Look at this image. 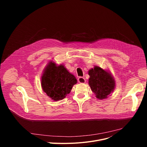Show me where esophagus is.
<instances>
[{"instance_id":"esophagus-1","label":"esophagus","mask_w":147,"mask_h":147,"mask_svg":"<svg viewBox=\"0 0 147 147\" xmlns=\"http://www.w3.org/2000/svg\"><path fill=\"white\" fill-rule=\"evenodd\" d=\"M78 82H80V83L84 84V83L86 82V80H85V78H84V77H80L78 78Z\"/></svg>"}]
</instances>
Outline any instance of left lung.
<instances>
[{
  "label": "left lung",
  "instance_id": "1",
  "mask_svg": "<svg viewBox=\"0 0 147 147\" xmlns=\"http://www.w3.org/2000/svg\"><path fill=\"white\" fill-rule=\"evenodd\" d=\"M89 85L99 99H103L113 91L115 81L111 74L98 66H95L88 71Z\"/></svg>",
  "mask_w": 147,
  "mask_h": 147
}]
</instances>
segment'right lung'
Segmentation results:
<instances>
[{
    "label": "right lung",
    "instance_id": "obj_1",
    "mask_svg": "<svg viewBox=\"0 0 147 147\" xmlns=\"http://www.w3.org/2000/svg\"><path fill=\"white\" fill-rule=\"evenodd\" d=\"M77 80L64 66L50 61L41 77V86L47 95L55 101L64 99Z\"/></svg>",
    "mask_w": 147,
    "mask_h": 147
}]
</instances>
